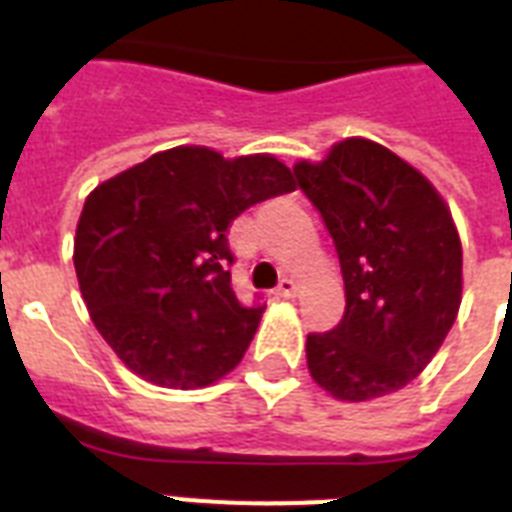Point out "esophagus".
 <instances>
[{
  "label": "esophagus",
  "instance_id": "esophagus-1",
  "mask_svg": "<svg viewBox=\"0 0 512 512\" xmlns=\"http://www.w3.org/2000/svg\"><path fill=\"white\" fill-rule=\"evenodd\" d=\"M276 295L279 297H295L297 295V281L295 279H281L279 287H276Z\"/></svg>",
  "mask_w": 512,
  "mask_h": 512
}]
</instances>
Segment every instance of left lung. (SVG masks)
<instances>
[{"label": "left lung", "instance_id": "1", "mask_svg": "<svg viewBox=\"0 0 512 512\" xmlns=\"http://www.w3.org/2000/svg\"><path fill=\"white\" fill-rule=\"evenodd\" d=\"M297 185L335 239L345 316L308 335L316 385L340 401L388 396L430 364L462 303V244L428 177L380 143L348 138Z\"/></svg>", "mask_w": 512, "mask_h": 512}]
</instances>
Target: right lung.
I'll list each match as a JSON object with an SVG mask.
<instances>
[{"label": "right lung", "mask_w": 512, "mask_h": 512, "mask_svg": "<svg viewBox=\"0 0 512 512\" xmlns=\"http://www.w3.org/2000/svg\"><path fill=\"white\" fill-rule=\"evenodd\" d=\"M295 191L271 154L177 146L100 183L76 225L74 268L92 324L127 369L196 390L231 372L265 305L233 292L228 225Z\"/></svg>", "instance_id": "obj_1"}]
</instances>
